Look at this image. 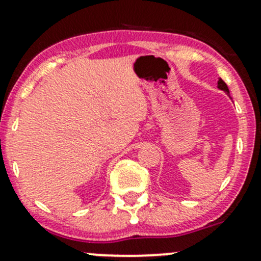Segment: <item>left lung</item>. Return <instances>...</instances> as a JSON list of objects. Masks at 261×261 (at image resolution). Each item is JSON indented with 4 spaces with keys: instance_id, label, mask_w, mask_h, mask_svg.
Returning a JSON list of instances; mask_svg holds the SVG:
<instances>
[{
    "instance_id": "1",
    "label": "left lung",
    "mask_w": 261,
    "mask_h": 261,
    "mask_svg": "<svg viewBox=\"0 0 261 261\" xmlns=\"http://www.w3.org/2000/svg\"><path fill=\"white\" fill-rule=\"evenodd\" d=\"M217 87H218V88L221 89V91L226 92V93H227L228 96H230V91H228V87H227V84H226L225 82H223L222 80H221V78H218V82H217Z\"/></svg>"
}]
</instances>
